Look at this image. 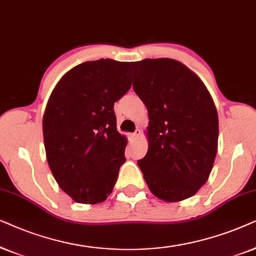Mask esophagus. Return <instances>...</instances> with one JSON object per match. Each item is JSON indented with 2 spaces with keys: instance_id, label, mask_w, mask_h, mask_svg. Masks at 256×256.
Wrapping results in <instances>:
<instances>
[{
  "instance_id": "34e87169",
  "label": "esophagus",
  "mask_w": 256,
  "mask_h": 256,
  "mask_svg": "<svg viewBox=\"0 0 256 256\" xmlns=\"http://www.w3.org/2000/svg\"><path fill=\"white\" fill-rule=\"evenodd\" d=\"M139 136H140V131L137 130V131L134 132V134H130V138H131V139H138Z\"/></svg>"
}]
</instances>
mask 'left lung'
Returning a JSON list of instances; mask_svg holds the SVG:
<instances>
[{"instance_id":"8db88e82","label":"left lung","mask_w":256,"mask_h":256,"mask_svg":"<svg viewBox=\"0 0 256 256\" xmlns=\"http://www.w3.org/2000/svg\"><path fill=\"white\" fill-rule=\"evenodd\" d=\"M134 92L148 111V150L138 160L148 188L178 202L208 180L218 151L219 119L206 85L179 60L132 62Z\"/></svg>"}]
</instances>
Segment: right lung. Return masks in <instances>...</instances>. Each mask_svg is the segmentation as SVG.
Instances as JSON below:
<instances>
[{
  "instance_id": "right-lung-1",
  "label": "right lung",
  "mask_w": 256,
  "mask_h": 256,
  "mask_svg": "<svg viewBox=\"0 0 256 256\" xmlns=\"http://www.w3.org/2000/svg\"><path fill=\"white\" fill-rule=\"evenodd\" d=\"M130 71L128 62H84L50 94L43 114L46 160L74 202H103L117 182L128 139L117 131L114 105L130 90Z\"/></svg>"
}]
</instances>
